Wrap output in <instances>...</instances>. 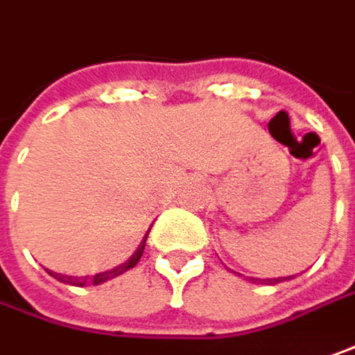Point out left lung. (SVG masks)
<instances>
[{"label": "left lung", "mask_w": 355, "mask_h": 355, "mask_svg": "<svg viewBox=\"0 0 355 355\" xmlns=\"http://www.w3.org/2000/svg\"><path fill=\"white\" fill-rule=\"evenodd\" d=\"M293 277V275H290ZM290 277H274V279H259V277H250V282H261V284H270V286H274V284H279V282H284V279H290Z\"/></svg>", "instance_id": "obj_1"}]
</instances>
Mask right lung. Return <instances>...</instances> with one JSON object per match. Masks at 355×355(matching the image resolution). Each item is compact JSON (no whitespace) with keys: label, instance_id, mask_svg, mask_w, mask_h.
I'll return each instance as SVG.
<instances>
[{"label":"right lung","instance_id":"obj_1","mask_svg":"<svg viewBox=\"0 0 355 355\" xmlns=\"http://www.w3.org/2000/svg\"><path fill=\"white\" fill-rule=\"evenodd\" d=\"M150 234V232H148ZM146 239L148 236L144 238V241L139 243V248L135 250V254H133L125 263H121V266H117L114 270H110V272H103V274H96V275H85V277H73V275H62V274H53V272H49V274L53 275L55 279H60L63 284H69V286H98V284H103V282H107V279H112V277H117V275H121L123 272H128V270H132L133 266L139 261V257L144 254V248H146Z\"/></svg>","mask_w":355,"mask_h":355}]
</instances>
